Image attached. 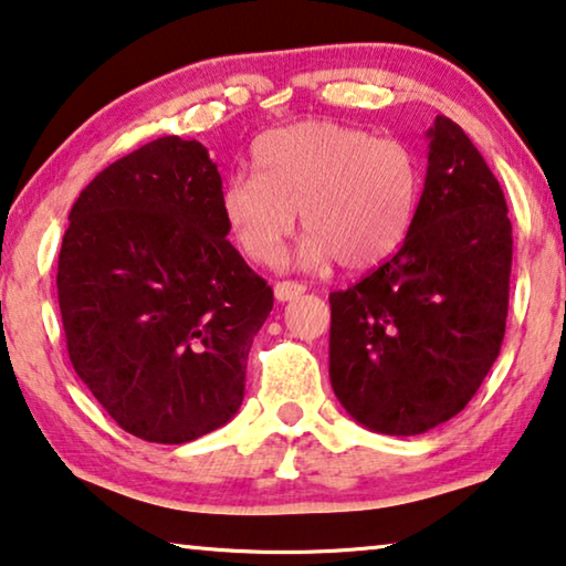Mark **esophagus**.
Here are the masks:
<instances>
[{"label": "esophagus", "mask_w": 566, "mask_h": 566, "mask_svg": "<svg viewBox=\"0 0 566 566\" xmlns=\"http://www.w3.org/2000/svg\"><path fill=\"white\" fill-rule=\"evenodd\" d=\"M305 290L307 286L305 284H300V282H276L274 284V297L280 300V302H286V300H294V297H300V294H305Z\"/></svg>", "instance_id": "obj_1"}]
</instances>
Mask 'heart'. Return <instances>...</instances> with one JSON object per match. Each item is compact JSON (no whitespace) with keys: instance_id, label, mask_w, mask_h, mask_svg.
<instances>
[{"instance_id":"heart-1","label":"heart","mask_w":566,"mask_h":566,"mask_svg":"<svg viewBox=\"0 0 566 566\" xmlns=\"http://www.w3.org/2000/svg\"><path fill=\"white\" fill-rule=\"evenodd\" d=\"M256 175L233 172L221 216L243 254L274 264L297 210L307 235L300 261L368 269L391 256L415 223L421 165L407 142L337 122H300L266 132L251 149Z\"/></svg>"}]
</instances>
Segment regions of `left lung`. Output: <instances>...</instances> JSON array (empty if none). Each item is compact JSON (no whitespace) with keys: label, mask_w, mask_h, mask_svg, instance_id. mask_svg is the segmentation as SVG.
Segmentation results:
<instances>
[{"label":"left lung","mask_w":566,"mask_h":566,"mask_svg":"<svg viewBox=\"0 0 566 566\" xmlns=\"http://www.w3.org/2000/svg\"><path fill=\"white\" fill-rule=\"evenodd\" d=\"M415 223L391 259L331 294V381L345 411L411 437L452 419L501 353L513 235L503 190L447 116L427 132Z\"/></svg>","instance_id":"obj_1"}]
</instances>
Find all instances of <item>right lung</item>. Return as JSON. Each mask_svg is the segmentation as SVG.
I'll return each instance as SVG.
<instances>
[{"mask_svg": "<svg viewBox=\"0 0 566 566\" xmlns=\"http://www.w3.org/2000/svg\"><path fill=\"white\" fill-rule=\"evenodd\" d=\"M221 175L159 137L91 180L67 216L57 302L75 374L124 432L182 444L243 401L274 292L226 239Z\"/></svg>", "mask_w": 566, "mask_h": 566, "instance_id": "right-lung-1", "label": "right lung"}]
</instances>
